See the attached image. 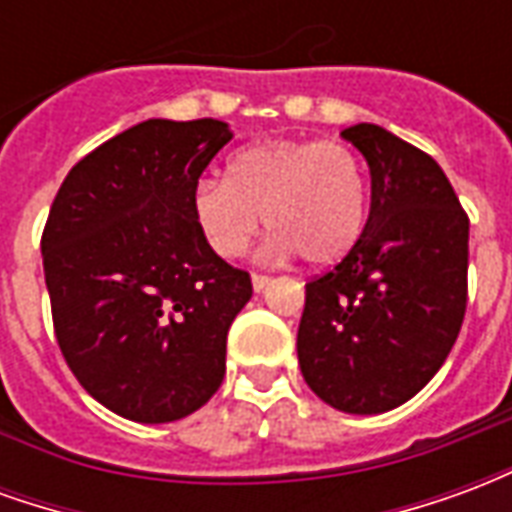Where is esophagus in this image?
Segmentation results:
<instances>
[{
	"mask_svg": "<svg viewBox=\"0 0 512 512\" xmlns=\"http://www.w3.org/2000/svg\"><path fill=\"white\" fill-rule=\"evenodd\" d=\"M271 285V277L268 274H252V288L260 293V290H266Z\"/></svg>",
	"mask_w": 512,
	"mask_h": 512,
	"instance_id": "esophagus-1",
	"label": "esophagus"
}]
</instances>
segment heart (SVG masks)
<instances>
[{
    "label": "heart",
    "instance_id": "1",
    "mask_svg": "<svg viewBox=\"0 0 512 512\" xmlns=\"http://www.w3.org/2000/svg\"><path fill=\"white\" fill-rule=\"evenodd\" d=\"M191 216L216 255H241L266 216L277 230L268 255L299 252L307 263L326 266L340 260L365 227V161L340 139L257 142L230 158L227 180H197Z\"/></svg>",
    "mask_w": 512,
    "mask_h": 512
}]
</instances>
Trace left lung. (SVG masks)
I'll return each instance as SVG.
<instances>
[{"label":"left lung","mask_w":512,"mask_h":512,"mask_svg":"<svg viewBox=\"0 0 512 512\" xmlns=\"http://www.w3.org/2000/svg\"><path fill=\"white\" fill-rule=\"evenodd\" d=\"M370 164L359 241L304 285L301 376L323 403L381 414L439 373L469 299V216L441 167L384 128H343Z\"/></svg>","instance_id":"obj_1"}]
</instances>
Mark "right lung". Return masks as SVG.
Returning <instances> with one entry per match:
<instances>
[{"label":"right lung","instance_id":"1","mask_svg":"<svg viewBox=\"0 0 512 512\" xmlns=\"http://www.w3.org/2000/svg\"><path fill=\"white\" fill-rule=\"evenodd\" d=\"M230 139L211 117L145 120L87 153L51 202L40 252L57 345L120 417H189L222 386L252 277L202 238L191 191Z\"/></svg>","mask_w":512,"mask_h":512}]
</instances>
